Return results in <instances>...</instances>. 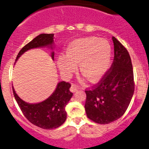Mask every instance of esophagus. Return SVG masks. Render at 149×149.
<instances>
[{
	"label": "esophagus",
	"mask_w": 149,
	"mask_h": 149,
	"mask_svg": "<svg viewBox=\"0 0 149 149\" xmlns=\"http://www.w3.org/2000/svg\"><path fill=\"white\" fill-rule=\"evenodd\" d=\"M77 89H78V88H77L75 85H72V86H71L70 88V91L72 93H75V92L77 91Z\"/></svg>",
	"instance_id": "esophagus-1"
}]
</instances>
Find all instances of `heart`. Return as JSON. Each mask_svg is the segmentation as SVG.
<instances>
[{
    "label": "heart",
    "instance_id": "heart-1",
    "mask_svg": "<svg viewBox=\"0 0 149 149\" xmlns=\"http://www.w3.org/2000/svg\"><path fill=\"white\" fill-rule=\"evenodd\" d=\"M112 46L108 40L95 36L81 38L68 45L66 55L60 56L57 60L63 73L69 74L79 64L80 72L90 81L103 77L110 68Z\"/></svg>",
    "mask_w": 149,
    "mask_h": 149
}]
</instances>
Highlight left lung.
<instances>
[{
	"label": "left lung",
	"instance_id": "left-lung-1",
	"mask_svg": "<svg viewBox=\"0 0 149 149\" xmlns=\"http://www.w3.org/2000/svg\"><path fill=\"white\" fill-rule=\"evenodd\" d=\"M114 59L111 68L97 85L85 91V110L89 119L104 125L119 119L125 113L134 92L131 56L114 36Z\"/></svg>",
	"mask_w": 149,
	"mask_h": 149
}]
</instances>
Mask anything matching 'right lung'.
Here are the masks:
<instances>
[{
    "instance_id": "1",
    "label": "right lung",
    "mask_w": 149,
    "mask_h": 149,
    "mask_svg": "<svg viewBox=\"0 0 149 149\" xmlns=\"http://www.w3.org/2000/svg\"><path fill=\"white\" fill-rule=\"evenodd\" d=\"M54 35L42 33L37 36L22 48L18 54L15 62L24 53L33 48L48 47L53 50ZM51 58L53 60L54 58V51L51 53ZM70 87L69 83L59 82L54 92L47 99L36 104H30L23 101L16 94L13 86V91L18 106L27 120L41 128L51 130L60 127L66 119L65 106L73 95L69 90Z\"/></svg>"
}]
</instances>
